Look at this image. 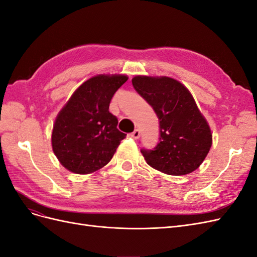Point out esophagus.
<instances>
[{
    "label": "esophagus",
    "instance_id": "obj_1",
    "mask_svg": "<svg viewBox=\"0 0 257 257\" xmlns=\"http://www.w3.org/2000/svg\"><path fill=\"white\" fill-rule=\"evenodd\" d=\"M131 136L133 137L134 139H138L139 137H141V131H139V130H135V131L133 132V133L131 134Z\"/></svg>",
    "mask_w": 257,
    "mask_h": 257
}]
</instances>
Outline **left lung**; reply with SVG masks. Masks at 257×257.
Returning <instances> with one entry per match:
<instances>
[{
	"mask_svg": "<svg viewBox=\"0 0 257 257\" xmlns=\"http://www.w3.org/2000/svg\"><path fill=\"white\" fill-rule=\"evenodd\" d=\"M132 83L160 120V143L142 150L147 164L170 176L196 170L211 148L212 133L189 89L167 76L138 75Z\"/></svg>",
	"mask_w": 257,
	"mask_h": 257,
	"instance_id": "obj_1",
	"label": "left lung"
}]
</instances>
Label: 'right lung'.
<instances>
[{
  "instance_id": "right-lung-1",
  "label": "right lung",
  "mask_w": 257,
  "mask_h": 257,
  "mask_svg": "<svg viewBox=\"0 0 257 257\" xmlns=\"http://www.w3.org/2000/svg\"><path fill=\"white\" fill-rule=\"evenodd\" d=\"M126 75L100 74L76 89L53 123L51 146L61 165L78 175L95 173L110 162L126 134L109 112L110 100Z\"/></svg>"
}]
</instances>
